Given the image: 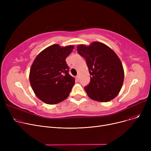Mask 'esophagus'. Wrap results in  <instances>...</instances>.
<instances>
[{"mask_svg": "<svg viewBox=\"0 0 151 151\" xmlns=\"http://www.w3.org/2000/svg\"><path fill=\"white\" fill-rule=\"evenodd\" d=\"M76 80H77L78 81L80 80V76H79V75H77V76H76Z\"/></svg>", "mask_w": 151, "mask_h": 151, "instance_id": "34e87169", "label": "esophagus"}]
</instances>
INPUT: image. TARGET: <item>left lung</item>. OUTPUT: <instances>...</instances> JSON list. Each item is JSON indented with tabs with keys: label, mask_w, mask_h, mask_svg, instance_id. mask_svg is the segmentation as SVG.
I'll return each mask as SVG.
<instances>
[{
	"label": "left lung",
	"mask_w": 151,
	"mask_h": 151,
	"mask_svg": "<svg viewBox=\"0 0 151 151\" xmlns=\"http://www.w3.org/2000/svg\"><path fill=\"white\" fill-rule=\"evenodd\" d=\"M78 54L85 58L91 76L84 90L89 98L107 102L114 99L120 92L124 72L121 60L107 45L95 42L89 46H77Z\"/></svg>",
	"instance_id": "8db88e82"
}]
</instances>
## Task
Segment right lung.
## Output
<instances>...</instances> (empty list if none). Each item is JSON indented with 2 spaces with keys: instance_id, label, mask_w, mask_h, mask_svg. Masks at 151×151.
Segmentation results:
<instances>
[{
  "instance_id": "1",
  "label": "right lung",
  "mask_w": 151,
  "mask_h": 151,
  "mask_svg": "<svg viewBox=\"0 0 151 151\" xmlns=\"http://www.w3.org/2000/svg\"><path fill=\"white\" fill-rule=\"evenodd\" d=\"M73 48V45H52L40 52L32 65L31 87L37 97L45 104H57L68 97L75 78L68 73L65 59Z\"/></svg>"
}]
</instances>
